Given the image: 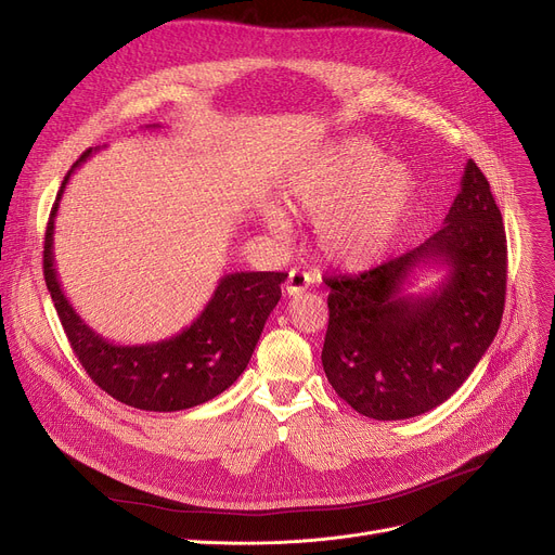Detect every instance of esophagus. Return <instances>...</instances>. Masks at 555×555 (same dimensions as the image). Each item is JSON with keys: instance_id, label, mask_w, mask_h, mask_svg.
Listing matches in <instances>:
<instances>
[{"instance_id": "1", "label": "esophagus", "mask_w": 555, "mask_h": 555, "mask_svg": "<svg viewBox=\"0 0 555 555\" xmlns=\"http://www.w3.org/2000/svg\"><path fill=\"white\" fill-rule=\"evenodd\" d=\"M308 285H310V276L306 272L289 270L287 281H285V293L289 297H297L299 293H304V289H308Z\"/></svg>"}]
</instances>
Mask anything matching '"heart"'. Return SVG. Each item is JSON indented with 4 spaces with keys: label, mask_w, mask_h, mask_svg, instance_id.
<instances>
[{
    "label": "heart",
    "mask_w": 555,
    "mask_h": 555,
    "mask_svg": "<svg viewBox=\"0 0 555 555\" xmlns=\"http://www.w3.org/2000/svg\"><path fill=\"white\" fill-rule=\"evenodd\" d=\"M283 199L295 216L314 222V241L326 260L358 270L398 238L414 204V178L366 139H341L289 175ZM262 224L276 238H287L293 229L279 204L262 207Z\"/></svg>",
    "instance_id": "b5f03b06"
}]
</instances>
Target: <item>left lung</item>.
Listing matches in <instances>:
<instances>
[{
    "instance_id": "obj_1",
    "label": "left lung",
    "mask_w": 555,
    "mask_h": 555,
    "mask_svg": "<svg viewBox=\"0 0 555 555\" xmlns=\"http://www.w3.org/2000/svg\"><path fill=\"white\" fill-rule=\"evenodd\" d=\"M506 262L502 211L468 159L434 236L358 276L326 279L322 364L337 396L375 421L414 418L446 402L500 331ZM421 267L449 274L429 296H404L401 285Z\"/></svg>"
}]
</instances>
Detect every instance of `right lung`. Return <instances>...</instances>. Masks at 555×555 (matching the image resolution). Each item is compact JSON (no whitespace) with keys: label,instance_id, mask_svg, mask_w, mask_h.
<instances>
[{"label":"right lung","instance_id":"add662e5","mask_svg":"<svg viewBox=\"0 0 555 555\" xmlns=\"http://www.w3.org/2000/svg\"><path fill=\"white\" fill-rule=\"evenodd\" d=\"M65 175L44 236V281L67 339L87 375L112 398L145 412H180L220 396L247 369L270 312L281 299L283 272H236L220 279L191 326L162 341L121 346L87 326L67 301L53 266V220L72 172Z\"/></svg>","mask_w":555,"mask_h":555}]
</instances>
